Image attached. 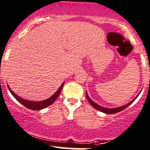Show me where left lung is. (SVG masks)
I'll return each instance as SVG.
<instances>
[{
    "mask_svg": "<svg viewBox=\"0 0 150 150\" xmlns=\"http://www.w3.org/2000/svg\"><path fill=\"white\" fill-rule=\"evenodd\" d=\"M86 98H87L89 103L91 104V105H92V107H94L95 108L98 110L101 111V112H105V113H107V114L116 113V112H120V111H122L123 110L126 109V108H127L129 105H130L132 104L133 102H134V100H136V98H137H137L134 99V100H133L132 101H131L130 103H128V104L126 105L121 106V107H119V108H103V107H101V106L98 105L96 104L95 102L92 101V100L89 98V96H88V95H87V93H86Z\"/></svg>",
    "mask_w": 150,
    "mask_h": 150,
    "instance_id": "1",
    "label": "left lung"
}]
</instances>
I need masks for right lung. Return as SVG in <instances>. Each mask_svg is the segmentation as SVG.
Masks as SVG:
<instances>
[{
  "instance_id": "1",
  "label": "right lung",
  "mask_w": 150,
  "mask_h": 150,
  "mask_svg": "<svg viewBox=\"0 0 150 150\" xmlns=\"http://www.w3.org/2000/svg\"><path fill=\"white\" fill-rule=\"evenodd\" d=\"M64 82L63 83L62 85L60 86V88L58 89V90L52 95V97H50V98L47 99V100H45L43 101H40V102H32V101H29V100H24V99L19 98V97L17 96L13 91H11V89L9 88L8 85V88L9 91H10L11 93L12 94L13 97H14L15 99H16L17 101L19 102L21 104H22L23 105L25 106L26 108H27L30 109V110H42L43 108H47V106L50 105L52 104V103L55 102V100L58 98V97L59 96L60 93H61V91L62 89L63 86H64Z\"/></svg>"
}]
</instances>
